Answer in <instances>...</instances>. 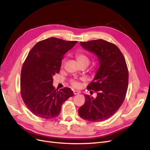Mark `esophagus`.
<instances>
[{
    "instance_id": "obj_1",
    "label": "esophagus",
    "mask_w": 150,
    "mask_h": 150,
    "mask_svg": "<svg viewBox=\"0 0 150 150\" xmlns=\"http://www.w3.org/2000/svg\"><path fill=\"white\" fill-rule=\"evenodd\" d=\"M73 93H74V94H75V95H76V94H80V91H78V90H74L73 91Z\"/></svg>"
}]
</instances>
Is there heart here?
I'll use <instances>...</instances> for the list:
<instances>
[{
	"label": "heart",
	"instance_id": "b5f03b06",
	"mask_svg": "<svg viewBox=\"0 0 150 150\" xmlns=\"http://www.w3.org/2000/svg\"><path fill=\"white\" fill-rule=\"evenodd\" d=\"M76 59H77V61H78L79 64V63L83 62H86L88 63H89V57L87 56H86L85 54H82V53L77 54H76ZM71 84L74 87H76V88L79 87L80 85L78 81L75 80V79H72L71 81Z\"/></svg>",
	"mask_w": 150,
	"mask_h": 150
}]
</instances>
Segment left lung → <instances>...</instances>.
Here are the masks:
<instances>
[{"mask_svg": "<svg viewBox=\"0 0 150 150\" xmlns=\"http://www.w3.org/2000/svg\"><path fill=\"white\" fill-rule=\"evenodd\" d=\"M86 51L98 59L99 67L88 89L97 93L94 98L85 94V103L79 109L81 118L92 122L108 120L123 103L128 84L125 59L116 45L103 39L81 42Z\"/></svg>", "mask_w": 150, "mask_h": 150, "instance_id": "1", "label": "left lung"}]
</instances>
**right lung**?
Here are the masks:
<instances>
[{"mask_svg": "<svg viewBox=\"0 0 150 150\" xmlns=\"http://www.w3.org/2000/svg\"><path fill=\"white\" fill-rule=\"evenodd\" d=\"M78 41L50 38L30 50L22 67L21 91L23 101L33 114L44 119L57 116L63 103L73 96L69 88L55 89L53 76L59 73L64 54Z\"/></svg>", "mask_w": 150, "mask_h": 150, "instance_id": "right-lung-1", "label": "right lung"}]
</instances>
